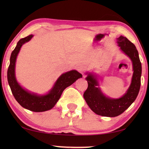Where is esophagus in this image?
<instances>
[{
  "instance_id": "obj_1",
  "label": "esophagus",
  "mask_w": 149,
  "mask_h": 149,
  "mask_svg": "<svg viewBox=\"0 0 149 149\" xmlns=\"http://www.w3.org/2000/svg\"><path fill=\"white\" fill-rule=\"evenodd\" d=\"M76 69L79 72H80L81 74H83V73L84 72L85 70H86V66H85L84 65H83V64H79L76 66Z\"/></svg>"
}]
</instances>
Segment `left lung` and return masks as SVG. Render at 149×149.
<instances>
[{"mask_svg": "<svg viewBox=\"0 0 149 149\" xmlns=\"http://www.w3.org/2000/svg\"><path fill=\"white\" fill-rule=\"evenodd\" d=\"M117 43L122 51L131 58L133 66L132 82L127 93L120 99H110L104 96L96 87L98 82L93 75L89 74L86 78L88 86L83 94L84 99L95 113L103 116L115 117L121 115L136 99L140 88L141 63L136 48L127 38L122 36L117 38Z\"/></svg>", "mask_w": 149, "mask_h": 149, "instance_id": "8db88e82", "label": "left lung"}]
</instances>
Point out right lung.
<instances>
[{"instance_id": "obj_1", "label": "right lung", "mask_w": 149, "mask_h": 149, "mask_svg": "<svg viewBox=\"0 0 149 149\" xmlns=\"http://www.w3.org/2000/svg\"><path fill=\"white\" fill-rule=\"evenodd\" d=\"M33 35L28 36L18 41L10 57V64L8 70V81L11 92L16 100L27 109L34 112H43L51 109L55 106L66 87L70 86L82 75L76 70H72L62 74L57 80L49 93L43 96L32 94L24 90L17 83L15 75L16 59L24 43L29 42Z\"/></svg>"}]
</instances>
